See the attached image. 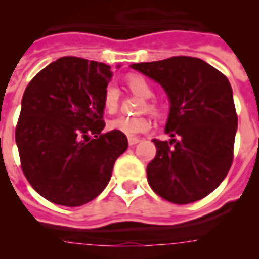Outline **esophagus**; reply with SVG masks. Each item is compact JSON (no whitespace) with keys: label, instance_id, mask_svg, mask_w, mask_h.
<instances>
[{"label":"esophagus","instance_id":"1","mask_svg":"<svg viewBox=\"0 0 259 259\" xmlns=\"http://www.w3.org/2000/svg\"><path fill=\"white\" fill-rule=\"evenodd\" d=\"M141 139H139V137H128V144L130 145H136L137 143H140Z\"/></svg>","mask_w":259,"mask_h":259}]
</instances>
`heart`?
I'll list each match as a JSON object with an SVG mask.
<instances>
[{
	"instance_id": "1",
	"label": "heart",
	"mask_w": 259,
	"mask_h": 259,
	"mask_svg": "<svg viewBox=\"0 0 259 259\" xmlns=\"http://www.w3.org/2000/svg\"><path fill=\"white\" fill-rule=\"evenodd\" d=\"M128 88L132 92L136 93L143 98H150L153 96V87L149 83V80L141 75H130L125 79ZM102 105L106 113L114 114L119 107V89L114 84H109L105 88L104 95H102ZM143 111L148 110L149 113H157V106L152 101H146L145 105L141 107ZM152 127V123L145 116H119L109 123V128L111 131L120 132L127 136H136V135L144 134L149 131Z\"/></svg>"
}]
</instances>
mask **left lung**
<instances>
[{"mask_svg": "<svg viewBox=\"0 0 259 259\" xmlns=\"http://www.w3.org/2000/svg\"><path fill=\"white\" fill-rule=\"evenodd\" d=\"M131 67L161 84L171 102L164 131L172 140L153 139L157 153L146 167L148 183L159 197L176 205L206 197L233 161L237 114L230 81L194 57Z\"/></svg>", "mask_w": 259, "mask_h": 259, "instance_id": "8db88e82", "label": "left lung"}]
</instances>
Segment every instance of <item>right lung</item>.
<instances>
[{"instance_id":"obj_1","label":"right lung","mask_w":259,"mask_h":259,"mask_svg":"<svg viewBox=\"0 0 259 259\" xmlns=\"http://www.w3.org/2000/svg\"><path fill=\"white\" fill-rule=\"evenodd\" d=\"M110 66L62 57L35 75L22 98L15 127L20 167L48 201L75 207L105 189L125 135L105 127L102 95Z\"/></svg>"}]
</instances>
